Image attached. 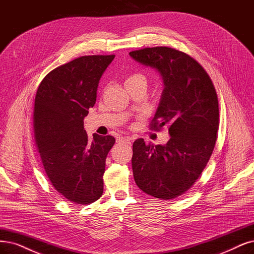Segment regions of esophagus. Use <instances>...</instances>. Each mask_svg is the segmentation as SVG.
<instances>
[{
    "label": "esophagus",
    "instance_id": "obj_1",
    "mask_svg": "<svg viewBox=\"0 0 254 254\" xmlns=\"http://www.w3.org/2000/svg\"><path fill=\"white\" fill-rule=\"evenodd\" d=\"M130 142H131V137H129V136H121L118 138V143L130 144Z\"/></svg>",
    "mask_w": 254,
    "mask_h": 254
}]
</instances>
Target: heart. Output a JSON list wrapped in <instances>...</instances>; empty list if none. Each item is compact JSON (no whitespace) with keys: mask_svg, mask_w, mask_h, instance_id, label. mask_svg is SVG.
Listing matches in <instances>:
<instances>
[{"mask_svg":"<svg viewBox=\"0 0 254 254\" xmlns=\"http://www.w3.org/2000/svg\"><path fill=\"white\" fill-rule=\"evenodd\" d=\"M134 81H145V76L141 73H133V74H130L129 76H127L126 78V83L129 82H134Z\"/></svg>","mask_w":254,"mask_h":254,"instance_id":"b5f03b06","label":"heart"}]
</instances>
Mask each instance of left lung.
I'll use <instances>...</instances> for the list:
<instances>
[{
	"instance_id": "1",
	"label": "left lung",
	"mask_w": 254,
	"mask_h": 254,
	"mask_svg": "<svg viewBox=\"0 0 254 254\" xmlns=\"http://www.w3.org/2000/svg\"><path fill=\"white\" fill-rule=\"evenodd\" d=\"M137 63L154 68L164 89L151 128L168 127L165 145L137 138L132 170L137 187L161 199L182 195L205 169L216 142L218 102L211 78L194 59L169 47L129 52Z\"/></svg>"
}]
</instances>
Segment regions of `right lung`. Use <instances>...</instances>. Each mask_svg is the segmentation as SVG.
I'll return each instance as SVG.
<instances>
[{
	"mask_svg": "<svg viewBox=\"0 0 254 254\" xmlns=\"http://www.w3.org/2000/svg\"><path fill=\"white\" fill-rule=\"evenodd\" d=\"M115 56H85L57 67L41 82L33 109L34 138L47 177L66 199L88 205L103 194L111 135L89 141L84 118Z\"/></svg>",
	"mask_w": 254,
	"mask_h": 254,
	"instance_id": "obj_1",
	"label": "right lung"
}]
</instances>
